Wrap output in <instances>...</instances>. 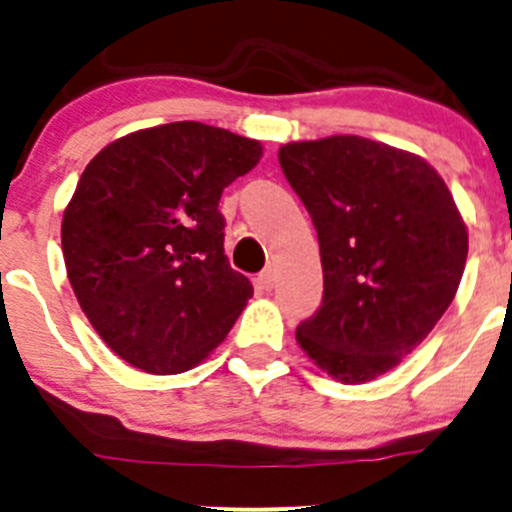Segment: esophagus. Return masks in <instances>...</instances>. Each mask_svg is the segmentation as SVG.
Returning <instances> with one entry per match:
<instances>
[{"instance_id": "esophagus-1", "label": "esophagus", "mask_w": 512, "mask_h": 512, "mask_svg": "<svg viewBox=\"0 0 512 512\" xmlns=\"http://www.w3.org/2000/svg\"><path fill=\"white\" fill-rule=\"evenodd\" d=\"M257 285H260L262 289H272L275 287V272L267 267V270H262L260 275H257Z\"/></svg>"}]
</instances>
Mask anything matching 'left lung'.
<instances>
[{
  "label": "left lung",
  "instance_id": "8db88e82",
  "mask_svg": "<svg viewBox=\"0 0 512 512\" xmlns=\"http://www.w3.org/2000/svg\"><path fill=\"white\" fill-rule=\"evenodd\" d=\"M287 183L312 215L322 307L299 347L344 384L394 369L428 337L461 285L468 230L423 158L361 136L287 143Z\"/></svg>",
  "mask_w": 512,
  "mask_h": 512
}]
</instances>
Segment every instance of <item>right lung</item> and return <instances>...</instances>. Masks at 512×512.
<instances>
[{"mask_svg":"<svg viewBox=\"0 0 512 512\" xmlns=\"http://www.w3.org/2000/svg\"><path fill=\"white\" fill-rule=\"evenodd\" d=\"M262 158L225 128L178 121L108 143L61 223L66 275L98 337L148 374L198 366L252 285L225 257L220 195Z\"/></svg>","mask_w":512,"mask_h":512,"instance_id":"1","label":"right lung"}]
</instances>
